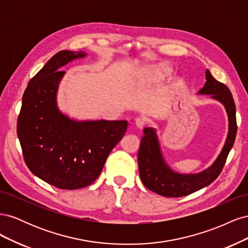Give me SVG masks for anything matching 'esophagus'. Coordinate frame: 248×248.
<instances>
[{
  "mask_svg": "<svg viewBox=\"0 0 248 248\" xmlns=\"http://www.w3.org/2000/svg\"><path fill=\"white\" fill-rule=\"evenodd\" d=\"M134 123H136V125H137L139 129H141L142 127L146 125V120L144 118H137L136 121H134Z\"/></svg>",
  "mask_w": 248,
  "mask_h": 248,
  "instance_id": "obj_1",
  "label": "esophagus"
}]
</instances>
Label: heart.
Listing matches in <instances>:
<instances>
[{
  "mask_svg": "<svg viewBox=\"0 0 248 248\" xmlns=\"http://www.w3.org/2000/svg\"><path fill=\"white\" fill-rule=\"evenodd\" d=\"M161 72H163V70H162V71H161Z\"/></svg>",
  "mask_w": 248,
  "mask_h": 248,
  "instance_id": "heart-1",
  "label": "heart"
}]
</instances>
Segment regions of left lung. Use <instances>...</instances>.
Masks as SVG:
<instances>
[{
    "mask_svg": "<svg viewBox=\"0 0 248 248\" xmlns=\"http://www.w3.org/2000/svg\"><path fill=\"white\" fill-rule=\"evenodd\" d=\"M206 84L200 94L212 95L226 107L229 116V134L220 155L211 168L197 175H181L172 171L163 161L154 129L145 128L138 154L140 177L148 189L167 198L188 196L211 184L219 176L228 155L234 145L237 133L236 107L230 89L216 80L207 69Z\"/></svg>",
    "mask_w": 248,
    "mask_h": 248,
    "instance_id": "obj_1",
    "label": "left lung"
}]
</instances>
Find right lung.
<instances>
[{
	"label": "right lung",
	"instance_id": "1",
	"mask_svg": "<svg viewBox=\"0 0 248 248\" xmlns=\"http://www.w3.org/2000/svg\"><path fill=\"white\" fill-rule=\"evenodd\" d=\"M84 52L61 50L29 81L17 118V137L29 170L60 189L91 185L108 154L123 138L127 121H72L59 111L60 70Z\"/></svg>",
	"mask_w": 248,
	"mask_h": 248
}]
</instances>
